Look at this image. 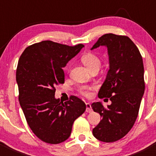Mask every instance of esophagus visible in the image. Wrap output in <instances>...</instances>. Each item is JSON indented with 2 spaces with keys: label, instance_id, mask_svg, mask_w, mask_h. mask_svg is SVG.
<instances>
[{
  "label": "esophagus",
  "instance_id": "obj_1",
  "mask_svg": "<svg viewBox=\"0 0 156 156\" xmlns=\"http://www.w3.org/2000/svg\"><path fill=\"white\" fill-rule=\"evenodd\" d=\"M86 112H92V108H91V105L89 102L86 103Z\"/></svg>",
  "mask_w": 156,
  "mask_h": 156
}]
</instances>
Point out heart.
<instances>
[{
  "instance_id": "heart-1",
  "label": "heart",
  "mask_w": 156,
  "mask_h": 156,
  "mask_svg": "<svg viewBox=\"0 0 156 156\" xmlns=\"http://www.w3.org/2000/svg\"><path fill=\"white\" fill-rule=\"evenodd\" d=\"M82 62L89 69H92L96 66H100V58L96 55L92 53H87L82 57ZM93 89L90 86H82L79 88V91L86 97H89L91 94V90Z\"/></svg>"
}]
</instances>
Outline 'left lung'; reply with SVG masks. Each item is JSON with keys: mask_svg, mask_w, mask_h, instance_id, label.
I'll return each instance as SVG.
<instances>
[{"mask_svg": "<svg viewBox=\"0 0 156 156\" xmlns=\"http://www.w3.org/2000/svg\"><path fill=\"white\" fill-rule=\"evenodd\" d=\"M100 46L108 49L109 70L98 97L108 98L112 104L107 107L101 102L91 105L102 118L93 129V135L109 143L124 137L136 121L144 92V65L138 48L126 36L105 34L91 50Z\"/></svg>", "mask_w": 156, "mask_h": 156, "instance_id": "obj_1", "label": "left lung"}]
</instances>
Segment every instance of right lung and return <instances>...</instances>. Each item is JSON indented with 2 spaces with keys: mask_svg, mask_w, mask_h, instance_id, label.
Here are the masks:
<instances>
[{
  "mask_svg": "<svg viewBox=\"0 0 156 156\" xmlns=\"http://www.w3.org/2000/svg\"><path fill=\"white\" fill-rule=\"evenodd\" d=\"M83 47L44 41L29 46L19 58V103L32 131L46 143L67 140L74 121L86 110L85 103L76 96L64 103L55 98V87L65 82L62 68Z\"/></svg>",
  "mask_w": 156,
  "mask_h": 156,
  "instance_id": "right-lung-1",
  "label": "right lung"
}]
</instances>
